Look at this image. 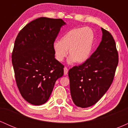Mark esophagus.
Instances as JSON below:
<instances>
[{
	"mask_svg": "<svg viewBox=\"0 0 128 128\" xmlns=\"http://www.w3.org/2000/svg\"><path fill=\"white\" fill-rule=\"evenodd\" d=\"M68 69L67 68V67H65L64 68V75H66V74H67V73H68Z\"/></svg>",
	"mask_w": 128,
	"mask_h": 128,
	"instance_id": "1",
	"label": "esophagus"
}]
</instances>
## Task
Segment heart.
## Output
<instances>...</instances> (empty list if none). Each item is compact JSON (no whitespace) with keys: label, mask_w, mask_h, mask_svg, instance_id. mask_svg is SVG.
<instances>
[{"label":"heart","mask_w":128,"mask_h":128,"mask_svg":"<svg viewBox=\"0 0 128 128\" xmlns=\"http://www.w3.org/2000/svg\"><path fill=\"white\" fill-rule=\"evenodd\" d=\"M94 38V33L90 28H77L69 30L59 42L54 44L56 59L59 62H62L67 56L68 50L70 56L69 62H85L92 54Z\"/></svg>","instance_id":"b5f03b06"}]
</instances>
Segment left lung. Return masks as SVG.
<instances>
[{
  "label": "left lung",
  "mask_w": 128,
  "mask_h": 128,
  "mask_svg": "<svg viewBox=\"0 0 128 128\" xmlns=\"http://www.w3.org/2000/svg\"><path fill=\"white\" fill-rule=\"evenodd\" d=\"M102 40L87 61L68 71L70 92L76 106L87 108L94 105L112 84L118 62L115 40L102 28Z\"/></svg>",
  "instance_id": "obj_1"
}]
</instances>
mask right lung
Segmentation results:
<instances>
[{"label":"right lung","instance_id":"add662e5","mask_svg":"<svg viewBox=\"0 0 128 128\" xmlns=\"http://www.w3.org/2000/svg\"><path fill=\"white\" fill-rule=\"evenodd\" d=\"M61 18L40 17L19 32L14 42L12 63L20 94L27 102L41 105L49 99L64 66L55 58L54 44L61 26Z\"/></svg>","mask_w":128,"mask_h":128}]
</instances>
